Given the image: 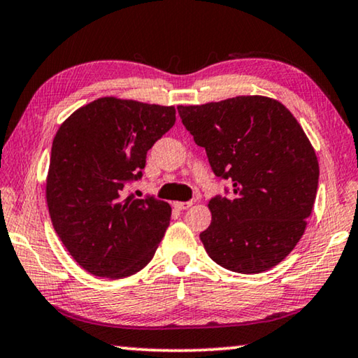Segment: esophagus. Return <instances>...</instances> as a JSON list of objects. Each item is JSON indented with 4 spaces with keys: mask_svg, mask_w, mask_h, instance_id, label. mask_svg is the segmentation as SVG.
<instances>
[{
    "mask_svg": "<svg viewBox=\"0 0 358 358\" xmlns=\"http://www.w3.org/2000/svg\"><path fill=\"white\" fill-rule=\"evenodd\" d=\"M173 206L176 210H187L192 206V201H174Z\"/></svg>",
    "mask_w": 358,
    "mask_h": 358,
    "instance_id": "1",
    "label": "esophagus"
}]
</instances>
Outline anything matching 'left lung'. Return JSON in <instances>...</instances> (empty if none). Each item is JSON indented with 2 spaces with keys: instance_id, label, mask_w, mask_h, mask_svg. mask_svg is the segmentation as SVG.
<instances>
[{
  "instance_id": "obj_1",
  "label": "left lung",
  "mask_w": 358,
  "mask_h": 358,
  "mask_svg": "<svg viewBox=\"0 0 358 358\" xmlns=\"http://www.w3.org/2000/svg\"><path fill=\"white\" fill-rule=\"evenodd\" d=\"M178 111L216 178L232 184L229 196L208 203L206 253L236 273L276 266L303 236L317 196L318 159L303 129L282 103L260 95Z\"/></svg>"
}]
</instances>
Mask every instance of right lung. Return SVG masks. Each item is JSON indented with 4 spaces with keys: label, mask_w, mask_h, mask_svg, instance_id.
Instances as JSON below:
<instances>
[{
    "label": "right lung",
    "mask_w": 358,
    "mask_h": 358,
    "mask_svg": "<svg viewBox=\"0 0 358 358\" xmlns=\"http://www.w3.org/2000/svg\"><path fill=\"white\" fill-rule=\"evenodd\" d=\"M176 122L174 106L98 98L61 124L51 147L46 203L56 234L95 276L121 279L152 260L171 206L136 199L126 187L143 176L147 152Z\"/></svg>",
    "instance_id": "add662e5"
}]
</instances>
